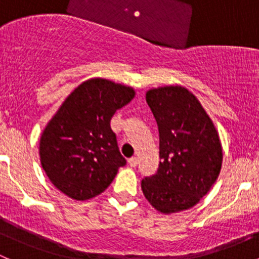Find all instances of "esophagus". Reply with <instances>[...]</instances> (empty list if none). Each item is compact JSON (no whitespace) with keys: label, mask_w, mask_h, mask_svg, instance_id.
Here are the masks:
<instances>
[{"label":"esophagus","mask_w":259,"mask_h":259,"mask_svg":"<svg viewBox=\"0 0 259 259\" xmlns=\"http://www.w3.org/2000/svg\"><path fill=\"white\" fill-rule=\"evenodd\" d=\"M127 163H129L130 166H133V168H135V166L138 165V163H139V160H138L137 156H133V158H130L129 160H127Z\"/></svg>","instance_id":"34e87169"}]
</instances>
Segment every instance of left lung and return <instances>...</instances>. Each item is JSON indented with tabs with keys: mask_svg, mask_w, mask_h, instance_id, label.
<instances>
[{
	"mask_svg": "<svg viewBox=\"0 0 259 259\" xmlns=\"http://www.w3.org/2000/svg\"><path fill=\"white\" fill-rule=\"evenodd\" d=\"M159 130V168L142 180L148 202L164 214L194 207L221 173L223 151L213 121L183 86L146 93Z\"/></svg>",
	"mask_w": 259,
	"mask_h": 259,
	"instance_id": "8db88e82",
	"label": "left lung"
}]
</instances>
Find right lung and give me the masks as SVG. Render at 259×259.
Segmentation results:
<instances>
[{
	"mask_svg": "<svg viewBox=\"0 0 259 259\" xmlns=\"http://www.w3.org/2000/svg\"><path fill=\"white\" fill-rule=\"evenodd\" d=\"M134 96L129 86L99 77L85 81L67 96L40 139L41 165L60 192L86 200L111 184L126 160L110 120Z\"/></svg>",
	"mask_w": 259,
	"mask_h": 259,
	"instance_id": "right-lung-1",
	"label": "right lung"
}]
</instances>
